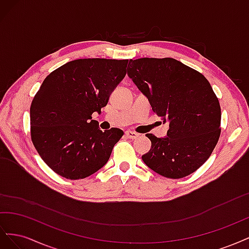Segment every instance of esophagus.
Masks as SVG:
<instances>
[{
	"label": "esophagus",
	"instance_id": "esophagus-1",
	"mask_svg": "<svg viewBox=\"0 0 249 249\" xmlns=\"http://www.w3.org/2000/svg\"><path fill=\"white\" fill-rule=\"evenodd\" d=\"M125 136L130 139H136L139 136V134L135 133L133 131H125Z\"/></svg>",
	"mask_w": 249,
	"mask_h": 249
}]
</instances>
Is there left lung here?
Wrapping results in <instances>:
<instances>
[{
    "instance_id": "8db88e82",
    "label": "left lung",
    "mask_w": 249,
    "mask_h": 249,
    "mask_svg": "<svg viewBox=\"0 0 249 249\" xmlns=\"http://www.w3.org/2000/svg\"><path fill=\"white\" fill-rule=\"evenodd\" d=\"M127 76L144 94L163 123L166 137L152 141L142 156L147 166L168 178L191 175L205 163L220 136L221 109L209 81L172 58L130 60Z\"/></svg>"
}]
</instances>
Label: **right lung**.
Listing matches in <instances>:
<instances>
[{
  "label": "right lung",
  "instance_id": "right-lung-1",
  "mask_svg": "<svg viewBox=\"0 0 249 249\" xmlns=\"http://www.w3.org/2000/svg\"><path fill=\"white\" fill-rule=\"evenodd\" d=\"M129 60L78 59L44 79L30 108L31 138L59 176L85 178L106 164L124 132L102 131L92 114L106 106L124 78Z\"/></svg>",
  "mask_w": 249,
  "mask_h": 249
}]
</instances>
